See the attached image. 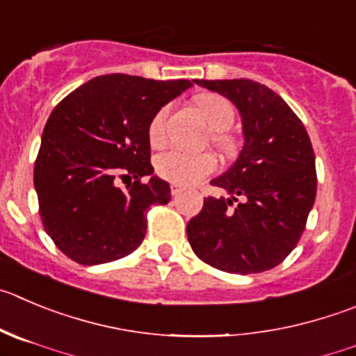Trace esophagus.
I'll use <instances>...</instances> for the list:
<instances>
[{
	"label": "esophagus",
	"instance_id": "34e87169",
	"mask_svg": "<svg viewBox=\"0 0 356 356\" xmlns=\"http://www.w3.org/2000/svg\"><path fill=\"white\" fill-rule=\"evenodd\" d=\"M182 186H177V184H172L170 186V193H172V197H177V195H181L182 193Z\"/></svg>",
	"mask_w": 356,
	"mask_h": 356
}]
</instances>
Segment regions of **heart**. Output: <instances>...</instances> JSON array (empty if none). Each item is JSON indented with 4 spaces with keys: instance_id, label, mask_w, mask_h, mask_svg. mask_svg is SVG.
Segmentation results:
<instances>
[{
    "instance_id": "1",
    "label": "heart",
    "mask_w": 356,
    "mask_h": 356,
    "mask_svg": "<svg viewBox=\"0 0 356 356\" xmlns=\"http://www.w3.org/2000/svg\"><path fill=\"white\" fill-rule=\"evenodd\" d=\"M197 105L207 124L214 129L212 142L216 147L225 152L234 151V138L223 133L230 129L235 121L234 105L227 98L218 95H200L197 98ZM168 111H170L168 105H165L149 121L147 137L152 145H159L165 140ZM154 167L159 177L165 181L172 184L191 186L211 175L218 167V163L211 152H186L181 149H170L156 156Z\"/></svg>"
}]
</instances>
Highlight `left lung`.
I'll return each instance as SVG.
<instances>
[{"instance_id": "8db88e82", "label": "left lung", "mask_w": 356, "mask_h": 356, "mask_svg": "<svg viewBox=\"0 0 356 356\" xmlns=\"http://www.w3.org/2000/svg\"><path fill=\"white\" fill-rule=\"evenodd\" d=\"M195 84L238 108L244 147L234 167L211 181L230 198H205L186 227L189 244L219 270L245 275L274 268L300 241L316 197L307 131L288 103L260 82L195 79Z\"/></svg>"}]
</instances>
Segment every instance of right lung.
Instances as JSON below:
<instances>
[{"label":"right lung","instance_id":"add662e5","mask_svg":"<svg viewBox=\"0 0 356 356\" xmlns=\"http://www.w3.org/2000/svg\"><path fill=\"white\" fill-rule=\"evenodd\" d=\"M191 82L152 81L124 73L86 82L56 105L35 161L42 225L73 261L119 260L142 244L147 209L170 202V186L154 172L147 126ZM136 181L122 190L117 179Z\"/></svg>","mask_w":356,"mask_h":356}]
</instances>
